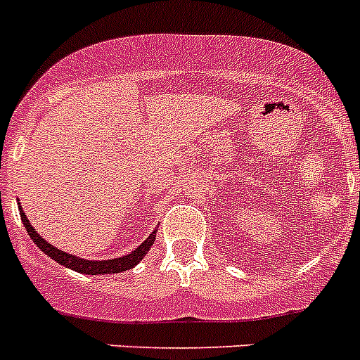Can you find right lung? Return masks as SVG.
<instances>
[{"instance_id": "1", "label": "right lung", "mask_w": 360, "mask_h": 360, "mask_svg": "<svg viewBox=\"0 0 360 360\" xmlns=\"http://www.w3.org/2000/svg\"><path fill=\"white\" fill-rule=\"evenodd\" d=\"M19 214H21V221H22V225H25L26 232H28V236L34 239V243L37 245V248L41 250V252H44L48 257H51L53 260H57L60 266H65V268L72 269V271L85 273V275H110V273H121V271H127V269H131L134 266H137V264L144 259V255H146L148 252H150V248L155 243V236H157V230H153V232H151L150 236H148L146 239H144L143 243L134 250V252L128 253V255L120 257V259L87 260V259H82V257L62 252V250L49 245L48 240H44V237L39 236L37 230L32 226V223L28 221L26 214L22 212L21 207H19Z\"/></svg>"}]
</instances>
